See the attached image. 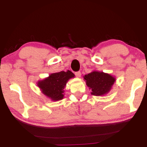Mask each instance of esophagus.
<instances>
[{
    "instance_id": "1",
    "label": "esophagus",
    "mask_w": 147,
    "mask_h": 147,
    "mask_svg": "<svg viewBox=\"0 0 147 147\" xmlns=\"http://www.w3.org/2000/svg\"><path fill=\"white\" fill-rule=\"evenodd\" d=\"M75 75H76V77H77V78H80V77H81V75H82L81 72H80V71L76 72Z\"/></svg>"
}]
</instances>
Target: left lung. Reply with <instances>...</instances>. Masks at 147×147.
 Here are the masks:
<instances>
[{
  "mask_svg": "<svg viewBox=\"0 0 147 147\" xmlns=\"http://www.w3.org/2000/svg\"><path fill=\"white\" fill-rule=\"evenodd\" d=\"M86 84L92 90V95L101 96L107 94L111 90L116 78L103 71H93L84 76Z\"/></svg>",
  "mask_w": 147,
  "mask_h": 147,
  "instance_id": "1",
  "label": "left lung"
}]
</instances>
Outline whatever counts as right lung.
I'll list each match as a JSON object with an SVG mask.
<instances>
[{"instance_id": "obj_1", "label": "right lung", "mask_w": 147, "mask_h": 147, "mask_svg": "<svg viewBox=\"0 0 147 147\" xmlns=\"http://www.w3.org/2000/svg\"><path fill=\"white\" fill-rule=\"evenodd\" d=\"M75 77L71 71L51 74L49 77L39 80L37 86L42 93L52 101H59L64 97V88L68 80Z\"/></svg>"}]
</instances>
